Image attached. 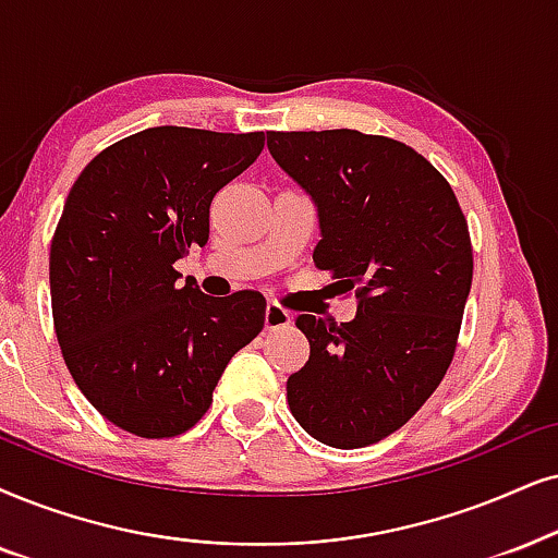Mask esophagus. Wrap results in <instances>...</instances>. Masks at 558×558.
I'll return each instance as SVG.
<instances>
[{"label": "esophagus", "mask_w": 558, "mask_h": 558, "mask_svg": "<svg viewBox=\"0 0 558 558\" xmlns=\"http://www.w3.org/2000/svg\"><path fill=\"white\" fill-rule=\"evenodd\" d=\"M291 322H293L291 312H286V308L278 306V303H267V308H265V329L267 331L283 329Z\"/></svg>", "instance_id": "34e87169"}]
</instances>
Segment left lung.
Wrapping results in <instances>:
<instances>
[{
	"mask_svg": "<svg viewBox=\"0 0 558 558\" xmlns=\"http://www.w3.org/2000/svg\"><path fill=\"white\" fill-rule=\"evenodd\" d=\"M267 149L314 201L316 267L357 299L340 327L295 319L312 355L288 378V407L324 446H371L412 420L453 361L474 275L469 223L446 178L401 141L272 131Z\"/></svg>",
	"mask_w": 558,
	"mask_h": 558,
	"instance_id": "8db88e82",
	"label": "left lung"
}]
</instances>
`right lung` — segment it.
Masks as SVG:
<instances>
[{
	"label": "right lung",
	"instance_id": "1",
	"mask_svg": "<svg viewBox=\"0 0 558 558\" xmlns=\"http://www.w3.org/2000/svg\"><path fill=\"white\" fill-rule=\"evenodd\" d=\"M265 133L157 125L97 154L51 242L63 361L105 420L138 437L185 433L231 357L263 331L265 299L201 293L174 263L208 242L210 201L259 157Z\"/></svg>",
	"mask_w": 558,
	"mask_h": 558
}]
</instances>
